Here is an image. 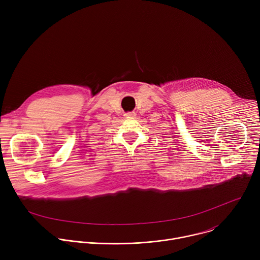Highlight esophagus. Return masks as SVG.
Returning <instances> with one entry per match:
<instances>
[{
    "mask_svg": "<svg viewBox=\"0 0 260 260\" xmlns=\"http://www.w3.org/2000/svg\"><path fill=\"white\" fill-rule=\"evenodd\" d=\"M125 116L127 118H134V117H136V113L135 112H129V113H126Z\"/></svg>",
    "mask_w": 260,
    "mask_h": 260,
    "instance_id": "1",
    "label": "esophagus"
}]
</instances>
